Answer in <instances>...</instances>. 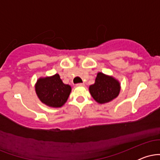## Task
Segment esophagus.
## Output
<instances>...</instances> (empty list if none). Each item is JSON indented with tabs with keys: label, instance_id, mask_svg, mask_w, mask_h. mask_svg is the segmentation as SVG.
<instances>
[{
	"label": "esophagus",
	"instance_id": "34e87169",
	"mask_svg": "<svg viewBox=\"0 0 160 160\" xmlns=\"http://www.w3.org/2000/svg\"><path fill=\"white\" fill-rule=\"evenodd\" d=\"M84 85H85L84 83H78V84H77V86H83Z\"/></svg>",
	"mask_w": 160,
	"mask_h": 160
}]
</instances>
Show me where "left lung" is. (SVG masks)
<instances>
[{"label": "left lung", "mask_w": 160, "mask_h": 160, "mask_svg": "<svg viewBox=\"0 0 160 160\" xmlns=\"http://www.w3.org/2000/svg\"><path fill=\"white\" fill-rule=\"evenodd\" d=\"M120 82L113 76L98 72L95 82L89 86V90L92 97L98 104L111 102L120 94Z\"/></svg>", "instance_id": "left-lung-1"}]
</instances>
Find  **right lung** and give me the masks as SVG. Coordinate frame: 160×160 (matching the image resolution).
Here are the masks:
<instances>
[{"instance_id":"right-lung-1","label":"right lung","mask_w":160,"mask_h":160,"mask_svg":"<svg viewBox=\"0 0 160 160\" xmlns=\"http://www.w3.org/2000/svg\"><path fill=\"white\" fill-rule=\"evenodd\" d=\"M34 87L40 102L48 107L55 108L62 107L71 92V86L64 83L58 74L38 78Z\"/></svg>"}]
</instances>
